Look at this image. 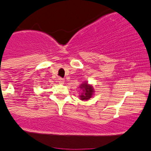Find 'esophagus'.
I'll list each match as a JSON object with an SVG mask.
<instances>
[{"label":"esophagus","mask_w":151,"mask_h":151,"mask_svg":"<svg viewBox=\"0 0 151 151\" xmlns=\"http://www.w3.org/2000/svg\"><path fill=\"white\" fill-rule=\"evenodd\" d=\"M58 83L60 84H63L65 83V80L63 78H59L58 79Z\"/></svg>","instance_id":"obj_1"}]
</instances>
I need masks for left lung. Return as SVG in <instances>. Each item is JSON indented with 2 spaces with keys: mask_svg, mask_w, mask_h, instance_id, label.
<instances>
[{
  "mask_svg": "<svg viewBox=\"0 0 151 151\" xmlns=\"http://www.w3.org/2000/svg\"><path fill=\"white\" fill-rule=\"evenodd\" d=\"M79 88L81 90V93L79 96L81 101H87L94 96V93H95L94 86L92 84L88 83V81H84L83 83H82Z\"/></svg>",
  "mask_w": 151,
  "mask_h": 151,
  "instance_id": "1",
  "label": "left lung"
}]
</instances>
